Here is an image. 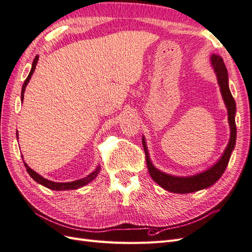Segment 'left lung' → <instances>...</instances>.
I'll return each mask as SVG.
<instances>
[{"label":"left lung","mask_w":252,"mask_h":252,"mask_svg":"<svg viewBox=\"0 0 252 252\" xmlns=\"http://www.w3.org/2000/svg\"><path fill=\"white\" fill-rule=\"evenodd\" d=\"M210 62H211L213 70H215V73L217 75V80L219 83L220 94H222V97L226 105L227 113H228V123H229V126H230L229 142H228L227 147L225 148L222 157L219 158V161L215 165H212L210 168L206 169L200 173L189 175V177H177V175H171L158 170L157 167L152 164L148 154L146 141H145V136L143 135L142 138V144H143V148L145 150V156H146V163H147L150 177L162 188L167 190V191H170L173 193L195 192V191H199V190L209 188L210 186H212L220 177H222V174L224 173L228 163H229V158L235 147L236 107H235L234 98L229 89L227 68L223 62V59L218 55H215V53L211 55Z\"/></svg>","instance_id":"left-lung-1"}]
</instances>
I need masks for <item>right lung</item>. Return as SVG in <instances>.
I'll list each match as a JSON object with an SVG mask.
<instances>
[{"label": "right lung", "instance_id": "obj_1", "mask_svg": "<svg viewBox=\"0 0 252 252\" xmlns=\"http://www.w3.org/2000/svg\"><path fill=\"white\" fill-rule=\"evenodd\" d=\"M37 60H39V56H36L33 60L32 62V70H30L29 74L27 79L25 80L24 84H23L22 86V93H21V101L23 102V100H24V93H25V89H26V86L27 84L29 83L30 79H32V75L33 74L34 72V69H35V66L37 64ZM17 139H19V133H18V130H17ZM22 156V155H21ZM23 158V156H22ZM23 162H24V159H23ZM26 169H27V172L29 173L30 177H32L36 183H39V184L43 185L44 187H46L48 189H51V190H57V191H62V190H73V189H78V188H81L83 186L87 185L88 183H90L91 181H94L96 177L98 172H100V169L101 167L97 166L96 168L94 169V171L91 172L90 174H88L87 177L83 178V179H80V180H77V181H73V182H67V183H58V182H52V181H49L47 179L43 178L42 175H40L39 173H36L34 170H32L30 167L24 163Z\"/></svg>", "mask_w": 252, "mask_h": 252}]
</instances>
